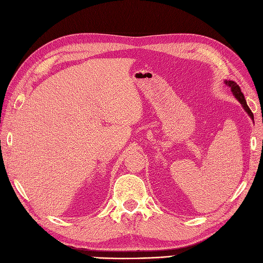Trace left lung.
Returning a JSON list of instances; mask_svg holds the SVG:
<instances>
[{"mask_svg":"<svg viewBox=\"0 0 263 263\" xmlns=\"http://www.w3.org/2000/svg\"><path fill=\"white\" fill-rule=\"evenodd\" d=\"M225 82H226V84H227L228 86H230V90H232V92H233V94L236 97V99L241 103V105H242L243 108L246 109V112L248 113L249 116L253 119V114H252V112H251V109L249 108V106L247 105L246 99H245V97H243V94H242V92H241V90H240L239 85H238V84H237L236 82H234V81H225Z\"/></svg>","mask_w":263,"mask_h":263,"instance_id":"left-lung-1","label":"left lung"}]
</instances>
